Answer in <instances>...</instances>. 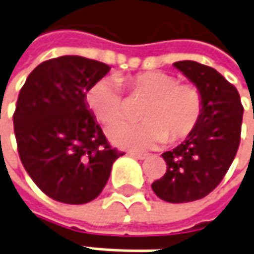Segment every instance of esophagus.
I'll return each mask as SVG.
<instances>
[{
	"label": "esophagus",
	"instance_id": "1",
	"mask_svg": "<svg viewBox=\"0 0 254 254\" xmlns=\"http://www.w3.org/2000/svg\"><path fill=\"white\" fill-rule=\"evenodd\" d=\"M129 154H130L133 159H137V160H144V159H147V157H149V154L147 153H137V152H130Z\"/></svg>",
	"mask_w": 254,
	"mask_h": 254
}]
</instances>
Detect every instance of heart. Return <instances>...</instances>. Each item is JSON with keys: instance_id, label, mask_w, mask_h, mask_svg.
<instances>
[{"instance_id": "b5f03b06", "label": "heart", "mask_w": 254, "mask_h": 254, "mask_svg": "<svg viewBox=\"0 0 254 254\" xmlns=\"http://www.w3.org/2000/svg\"><path fill=\"white\" fill-rule=\"evenodd\" d=\"M133 100L146 101L143 122L114 124L108 127L111 140L121 147L144 150L159 144L180 142L198 127L204 112V97L195 84L179 83L163 71H144L119 78ZM117 80L101 78L85 92V102L95 118L111 124L127 115V100Z\"/></svg>"}]
</instances>
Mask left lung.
<instances>
[{"instance_id":"left-lung-1","label":"left lung","mask_w":254,"mask_h":254,"mask_svg":"<svg viewBox=\"0 0 254 254\" xmlns=\"http://www.w3.org/2000/svg\"><path fill=\"white\" fill-rule=\"evenodd\" d=\"M204 97V112L195 130L162 154L167 171L152 188L163 201L181 204L201 199L218 187L241 143L243 105L239 92L215 68L192 60L176 62Z\"/></svg>"}]
</instances>
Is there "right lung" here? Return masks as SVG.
<instances>
[{
  "label": "right lung",
  "mask_w": 254,
  "mask_h": 254,
  "mask_svg": "<svg viewBox=\"0 0 254 254\" xmlns=\"http://www.w3.org/2000/svg\"><path fill=\"white\" fill-rule=\"evenodd\" d=\"M111 70L81 56L40 63L19 91L13 112L18 153L33 183L64 204L98 197L122 152L112 147L88 110L85 92Z\"/></svg>",
  "instance_id": "add662e5"
}]
</instances>
